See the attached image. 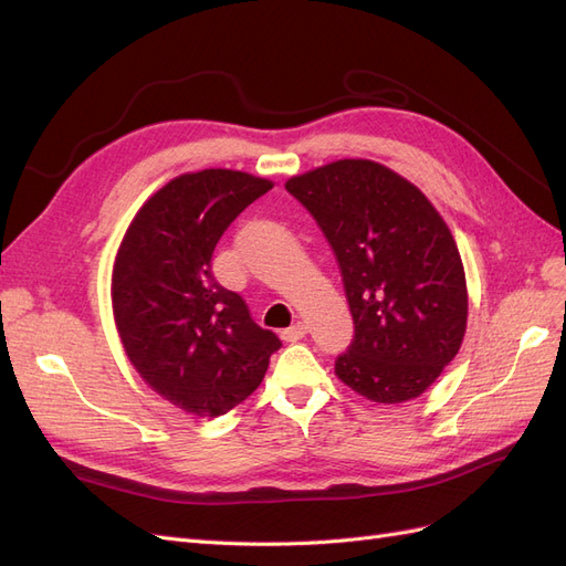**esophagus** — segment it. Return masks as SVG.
Listing matches in <instances>:
<instances>
[{
    "label": "esophagus",
    "instance_id": "obj_1",
    "mask_svg": "<svg viewBox=\"0 0 566 566\" xmlns=\"http://www.w3.org/2000/svg\"><path fill=\"white\" fill-rule=\"evenodd\" d=\"M306 331H310V328H306V325H304L302 321H297L295 325H290V328H285V331L281 333V337H283L285 342H297V339H302V337L306 335Z\"/></svg>",
    "mask_w": 566,
    "mask_h": 566
}]
</instances>
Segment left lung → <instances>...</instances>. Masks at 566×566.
<instances>
[{
  "mask_svg": "<svg viewBox=\"0 0 566 566\" xmlns=\"http://www.w3.org/2000/svg\"><path fill=\"white\" fill-rule=\"evenodd\" d=\"M287 193L316 219L337 260L354 339L337 378L378 403L416 399L453 361L468 285L447 221L418 186L373 160L293 177Z\"/></svg>",
  "mask_w": 566,
  "mask_h": 566,
  "instance_id": "obj_1",
  "label": "left lung"
}]
</instances>
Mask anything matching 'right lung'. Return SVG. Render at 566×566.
I'll use <instances>...</instances> for the list:
<instances>
[{
    "instance_id": "obj_1",
    "label": "right lung",
    "mask_w": 566,
    "mask_h": 566,
    "mask_svg": "<svg viewBox=\"0 0 566 566\" xmlns=\"http://www.w3.org/2000/svg\"><path fill=\"white\" fill-rule=\"evenodd\" d=\"M273 184L233 169L181 175L136 212L113 266V314L132 366L177 408L217 418L260 387L276 333L212 276L219 238Z\"/></svg>"
}]
</instances>
